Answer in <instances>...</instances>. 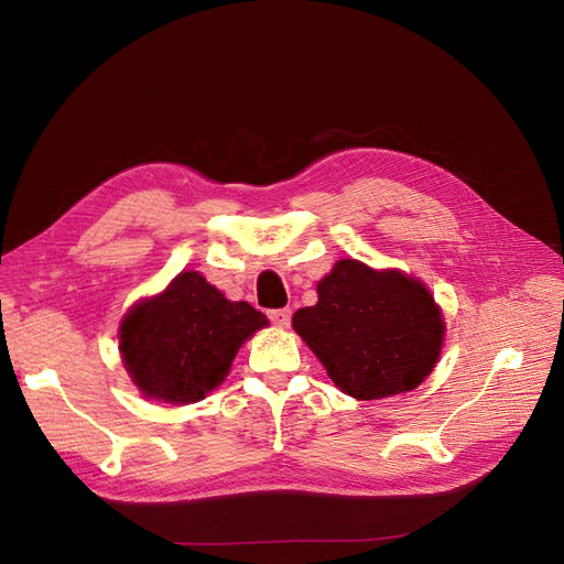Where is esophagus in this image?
Instances as JSON below:
<instances>
[{"mask_svg":"<svg viewBox=\"0 0 564 564\" xmlns=\"http://www.w3.org/2000/svg\"><path fill=\"white\" fill-rule=\"evenodd\" d=\"M270 319L272 324H278V327H289V322H292V308L270 311Z\"/></svg>","mask_w":564,"mask_h":564,"instance_id":"obj_1","label":"esophagus"}]
</instances>
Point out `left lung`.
I'll return each mask as SVG.
<instances>
[{"mask_svg": "<svg viewBox=\"0 0 564 564\" xmlns=\"http://www.w3.org/2000/svg\"><path fill=\"white\" fill-rule=\"evenodd\" d=\"M294 329L350 398L414 390L433 371L445 322L423 282L400 270L338 261L317 284V303L294 313Z\"/></svg>", "mask_w": 564, "mask_h": 564, "instance_id": "obj_1", "label": "left lung"}]
</instances>
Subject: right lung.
<instances>
[{
    "instance_id": "add662e5",
    "label": "right lung",
    "mask_w": 564,
    "mask_h": 564,
    "mask_svg": "<svg viewBox=\"0 0 564 564\" xmlns=\"http://www.w3.org/2000/svg\"><path fill=\"white\" fill-rule=\"evenodd\" d=\"M265 324L247 301H228L187 270L124 315L119 352L143 398L191 404L220 386L237 350Z\"/></svg>"
}]
</instances>
